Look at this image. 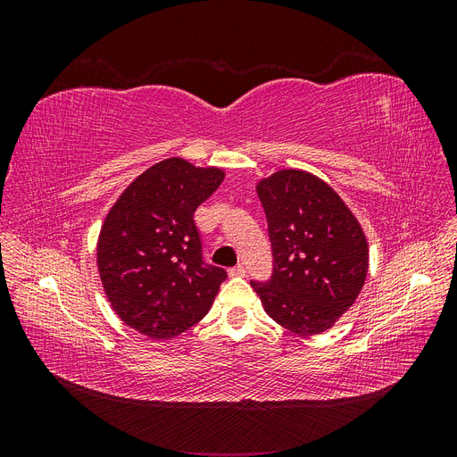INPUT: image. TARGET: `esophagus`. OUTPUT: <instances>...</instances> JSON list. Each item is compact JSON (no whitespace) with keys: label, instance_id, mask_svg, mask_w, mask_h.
Instances as JSON below:
<instances>
[{"label":"esophagus","instance_id":"esophagus-1","mask_svg":"<svg viewBox=\"0 0 457 457\" xmlns=\"http://www.w3.org/2000/svg\"><path fill=\"white\" fill-rule=\"evenodd\" d=\"M228 274H230V276H244V274H245V267H244V265L232 267V269H228Z\"/></svg>","mask_w":457,"mask_h":457}]
</instances>
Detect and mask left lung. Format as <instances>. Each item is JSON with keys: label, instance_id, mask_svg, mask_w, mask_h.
Returning <instances> with one entry per match:
<instances>
[{"label": "left lung", "instance_id": "left-lung-1", "mask_svg": "<svg viewBox=\"0 0 457 457\" xmlns=\"http://www.w3.org/2000/svg\"><path fill=\"white\" fill-rule=\"evenodd\" d=\"M272 272L252 280L274 322L301 336L322 334L361 294L368 244L349 207L320 179L286 170L261 181Z\"/></svg>", "mask_w": 457, "mask_h": 457}]
</instances>
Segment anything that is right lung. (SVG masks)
Masks as SVG:
<instances>
[{
	"mask_svg": "<svg viewBox=\"0 0 457 457\" xmlns=\"http://www.w3.org/2000/svg\"><path fill=\"white\" fill-rule=\"evenodd\" d=\"M225 173L181 158L152 165L110 210L96 262L110 305L128 326L168 339L200 322L227 280L204 259L195 220Z\"/></svg>",
	"mask_w": 457,
	"mask_h": 457,
	"instance_id": "obj_1",
	"label": "right lung"
}]
</instances>
